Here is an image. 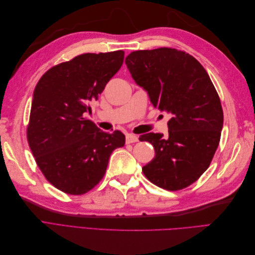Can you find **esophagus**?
<instances>
[{"label": "esophagus", "instance_id": "esophagus-1", "mask_svg": "<svg viewBox=\"0 0 255 255\" xmlns=\"http://www.w3.org/2000/svg\"><path fill=\"white\" fill-rule=\"evenodd\" d=\"M126 141L127 143H133V142H137L138 141V137L134 134H127L126 136Z\"/></svg>", "mask_w": 255, "mask_h": 255}]
</instances>
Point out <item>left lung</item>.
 <instances>
[{
	"mask_svg": "<svg viewBox=\"0 0 255 255\" xmlns=\"http://www.w3.org/2000/svg\"><path fill=\"white\" fill-rule=\"evenodd\" d=\"M132 78L154 107L171 114L168 136L142 135L155 157L142 167L146 179L167 190L195 183L210 166L220 141L223 112L219 96L203 66L188 53L171 48L128 54Z\"/></svg>",
	"mask_w": 255,
	"mask_h": 255,
	"instance_id": "obj_1",
	"label": "left lung"
}]
</instances>
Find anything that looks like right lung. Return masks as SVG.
<instances>
[{"instance_id": "right-lung-1", "label": "right lung", "mask_w": 255, "mask_h": 255, "mask_svg": "<svg viewBox=\"0 0 255 255\" xmlns=\"http://www.w3.org/2000/svg\"><path fill=\"white\" fill-rule=\"evenodd\" d=\"M123 59L121 50L85 53L52 67L36 85L28 145L45 179L66 194L94 188L103 179L112 152L126 143L120 130L105 133L84 117Z\"/></svg>"}]
</instances>
